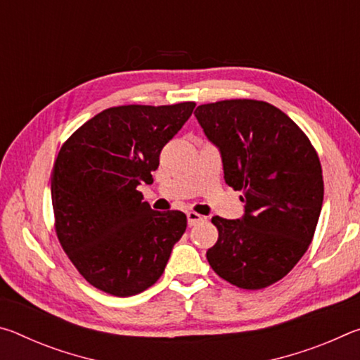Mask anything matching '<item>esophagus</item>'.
Segmentation results:
<instances>
[{
    "mask_svg": "<svg viewBox=\"0 0 360 360\" xmlns=\"http://www.w3.org/2000/svg\"><path fill=\"white\" fill-rule=\"evenodd\" d=\"M202 221H203V216H200L198 212H195V211H188L187 212V222H188V225H191V227L200 224Z\"/></svg>",
    "mask_w": 360,
    "mask_h": 360,
    "instance_id": "34e87169",
    "label": "esophagus"
}]
</instances>
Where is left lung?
I'll return each instance as SVG.
<instances>
[{
	"mask_svg": "<svg viewBox=\"0 0 360 360\" xmlns=\"http://www.w3.org/2000/svg\"><path fill=\"white\" fill-rule=\"evenodd\" d=\"M195 117L221 150L225 182L245 202L238 221L211 219L219 238L206 259L236 288H268L313 241L324 200L318 152L289 115L265 101L208 103Z\"/></svg>",
	"mask_w": 360,
	"mask_h": 360,
	"instance_id": "obj_1",
	"label": "left lung"
}]
</instances>
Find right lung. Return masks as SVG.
<instances>
[{"instance_id":"right-lung-1","label":"right lung","mask_w":360,"mask_h":360,"mask_svg":"<svg viewBox=\"0 0 360 360\" xmlns=\"http://www.w3.org/2000/svg\"><path fill=\"white\" fill-rule=\"evenodd\" d=\"M195 108H108L72 133L52 172L56 233L84 279L115 297L150 288L187 227L181 211H154L138 186L152 184L158 155Z\"/></svg>"}]
</instances>
